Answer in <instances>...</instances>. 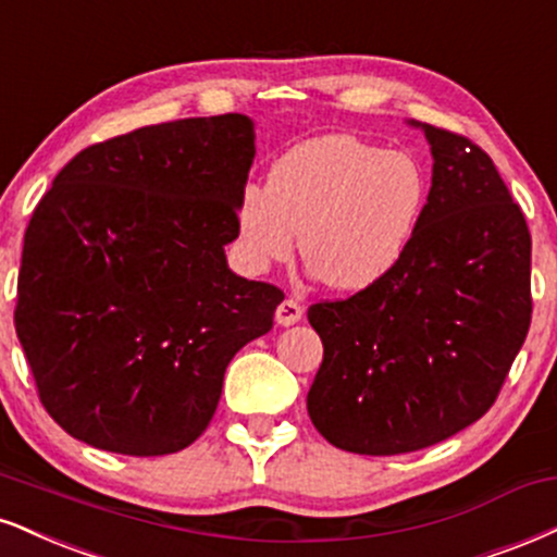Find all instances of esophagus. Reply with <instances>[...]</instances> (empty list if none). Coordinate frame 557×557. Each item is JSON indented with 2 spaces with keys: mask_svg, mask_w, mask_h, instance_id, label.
I'll return each instance as SVG.
<instances>
[{
  "mask_svg": "<svg viewBox=\"0 0 557 557\" xmlns=\"http://www.w3.org/2000/svg\"><path fill=\"white\" fill-rule=\"evenodd\" d=\"M300 317H304V308H300L298 300L293 298H285L283 304L277 306V311H274V319H277L280 326L296 324V321H300Z\"/></svg>",
  "mask_w": 557,
  "mask_h": 557,
  "instance_id": "esophagus-1",
  "label": "esophagus"
}]
</instances>
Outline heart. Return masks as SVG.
Returning a JSON list of instances; mask_svg holds the SVG:
<instances>
[{
    "label": "heart",
    "instance_id": "b5f03b06",
    "mask_svg": "<svg viewBox=\"0 0 557 557\" xmlns=\"http://www.w3.org/2000/svg\"><path fill=\"white\" fill-rule=\"evenodd\" d=\"M428 202V173L401 150L352 134L306 139L274 160L267 189L246 186L236 227L246 264L264 272L300 253L334 290H363L410 249Z\"/></svg>",
    "mask_w": 557,
    "mask_h": 557
}]
</instances>
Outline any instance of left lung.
I'll return each mask as SVG.
<instances>
[{"label":"left lung","mask_w":557,"mask_h":557,"mask_svg":"<svg viewBox=\"0 0 557 557\" xmlns=\"http://www.w3.org/2000/svg\"><path fill=\"white\" fill-rule=\"evenodd\" d=\"M423 129L433 186L410 249L379 283L308 306L324 343L311 423L366 457L418 451L478 423L532 321L524 212L480 145Z\"/></svg>","instance_id":"left-lung-1"}]
</instances>
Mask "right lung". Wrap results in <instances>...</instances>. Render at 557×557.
Listing matches in <instances>:
<instances>
[{
	"label": "right lung",
	"mask_w": 557,
	"mask_h": 557,
	"mask_svg": "<svg viewBox=\"0 0 557 557\" xmlns=\"http://www.w3.org/2000/svg\"><path fill=\"white\" fill-rule=\"evenodd\" d=\"M253 152L240 113L143 126L79 150L36 205L15 330L72 438L126 457L191 446L233 355L272 330L283 290L223 251Z\"/></svg>",
	"instance_id": "1"
}]
</instances>
